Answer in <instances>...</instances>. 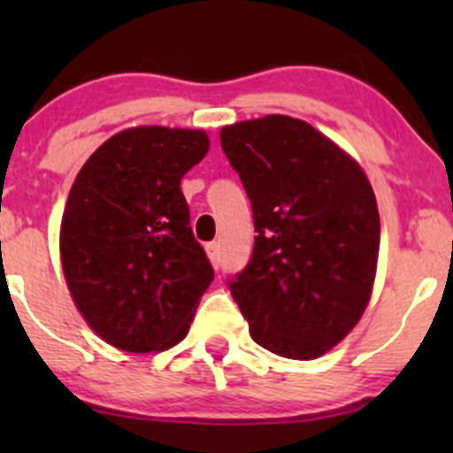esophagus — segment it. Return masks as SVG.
I'll return each instance as SVG.
<instances>
[{
  "mask_svg": "<svg viewBox=\"0 0 453 453\" xmlns=\"http://www.w3.org/2000/svg\"><path fill=\"white\" fill-rule=\"evenodd\" d=\"M205 254H208L212 267L219 269V263H221V250H219V243H208L205 245Z\"/></svg>",
  "mask_w": 453,
  "mask_h": 453,
  "instance_id": "1",
  "label": "esophagus"
}]
</instances>
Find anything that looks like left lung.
<instances>
[{
    "instance_id": "1",
    "label": "left lung",
    "mask_w": 453,
    "mask_h": 453,
    "mask_svg": "<svg viewBox=\"0 0 453 453\" xmlns=\"http://www.w3.org/2000/svg\"><path fill=\"white\" fill-rule=\"evenodd\" d=\"M254 212V252L230 291L256 344L318 359L362 319L379 258V210L344 149L291 116L221 129Z\"/></svg>"
}]
</instances>
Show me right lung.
<instances>
[{
	"label": "right lung",
	"mask_w": 453,
	"mask_h": 453,
	"mask_svg": "<svg viewBox=\"0 0 453 453\" xmlns=\"http://www.w3.org/2000/svg\"><path fill=\"white\" fill-rule=\"evenodd\" d=\"M208 149L203 129L131 127L103 142L72 184L63 276L91 331L116 349L180 344L212 282L180 188Z\"/></svg>",
	"instance_id": "right-lung-1"
}]
</instances>
